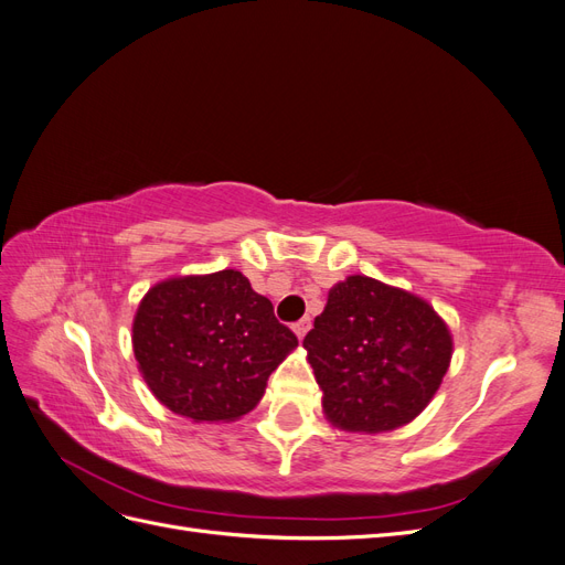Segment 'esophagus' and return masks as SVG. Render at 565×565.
Masks as SVG:
<instances>
[{
	"label": "esophagus",
	"instance_id": "34e87169",
	"mask_svg": "<svg viewBox=\"0 0 565 565\" xmlns=\"http://www.w3.org/2000/svg\"><path fill=\"white\" fill-rule=\"evenodd\" d=\"M292 330H295V334H297L299 339H303V337H306V332L311 330V318H301L299 322H295V324H292Z\"/></svg>",
	"mask_w": 565,
	"mask_h": 565
}]
</instances>
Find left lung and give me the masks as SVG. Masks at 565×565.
Wrapping results in <instances>:
<instances>
[{
	"label": "left lung",
	"mask_w": 565,
	"mask_h": 565,
	"mask_svg": "<svg viewBox=\"0 0 565 565\" xmlns=\"http://www.w3.org/2000/svg\"><path fill=\"white\" fill-rule=\"evenodd\" d=\"M322 413L334 426L382 434L431 403L452 358V334L429 301L367 276L337 282L303 337Z\"/></svg>",
	"instance_id": "obj_1"
}]
</instances>
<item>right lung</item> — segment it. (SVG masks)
Returning a JSON list of instances; mask_svg holds the SVG:
<instances>
[{"instance_id":"right-lung-1","label":"right lung","mask_w":565,"mask_h":565,"mask_svg":"<svg viewBox=\"0 0 565 565\" xmlns=\"http://www.w3.org/2000/svg\"><path fill=\"white\" fill-rule=\"evenodd\" d=\"M148 388L193 422H233L262 401L270 372L299 341L241 270L158 282L131 328Z\"/></svg>"}]
</instances>
